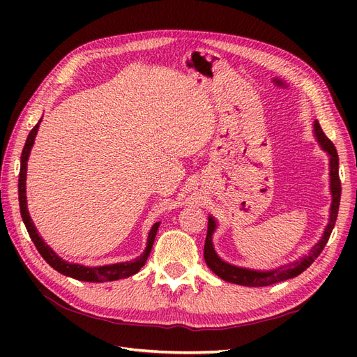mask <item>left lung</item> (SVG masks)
<instances>
[{
  "mask_svg": "<svg viewBox=\"0 0 357 357\" xmlns=\"http://www.w3.org/2000/svg\"><path fill=\"white\" fill-rule=\"evenodd\" d=\"M314 135L319 146L321 147L323 152H326L329 156V189H331V208H329V220L325 231H323L321 238L311 247V250L301 256L296 261L284 264L275 269H268V271H259V269H250V268H243L236 266L232 264L225 262L223 259L215 253L214 245H213V234L218 228V220H215L213 215H208V229H207V238H205L204 245V259L205 264L208 265L211 271L220 277L225 282H229L234 284H241L248 287H264V286H271L280 282H286L289 278H294L304 273L305 269L314 262V259L321 253L323 248H325L329 236L332 234V229L337 222L338 208H340V199H341V181L338 176V153L337 149H335L333 143L321 131L319 121H314Z\"/></svg>",
  "mask_w": 357,
  "mask_h": 357,
  "instance_id": "8db88e82",
  "label": "left lung"
}]
</instances>
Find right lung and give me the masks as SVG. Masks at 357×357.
<instances>
[{
	"label": "right lung",
	"mask_w": 357,
	"mask_h": 357,
	"mask_svg": "<svg viewBox=\"0 0 357 357\" xmlns=\"http://www.w3.org/2000/svg\"><path fill=\"white\" fill-rule=\"evenodd\" d=\"M40 123H41V119L38 121V123L31 129V132L26 138V143L22 150V156H20V172H19L20 215H22V220L26 226V231L31 236L32 243L36 244L38 253L53 269H56L58 273L67 275V277H71V278H75V280H80V282H89V283L114 282V280H121V278H126V277H131V275L137 274L139 269L144 266L150 252H152L155 236H156L160 222H156L152 226V229H150L149 236H147V244H146L144 252L138 257H135L134 261L121 262V264H110V265H102V266H84L80 264H71L53 252L50 245H47L45 243V240H43L38 235V231L36 228L34 222H32V219H31L29 211H28V205H26V165H28V158L31 153V149H32V146H34V139L38 132Z\"/></svg>",
	"instance_id": "obj_1"
}]
</instances>
